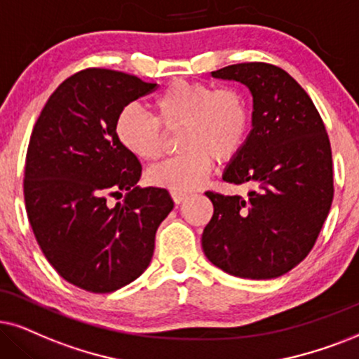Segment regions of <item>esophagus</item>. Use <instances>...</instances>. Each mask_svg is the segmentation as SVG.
Wrapping results in <instances>:
<instances>
[{"mask_svg": "<svg viewBox=\"0 0 359 359\" xmlns=\"http://www.w3.org/2000/svg\"><path fill=\"white\" fill-rule=\"evenodd\" d=\"M170 195H172V198H174L175 203H182L185 198H187V194H184V192H170Z\"/></svg>", "mask_w": 359, "mask_h": 359, "instance_id": "1", "label": "esophagus"}]
</instances>
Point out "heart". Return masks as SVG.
<instances>
[{
	"label": "heart",
	"instance_id": "1",
	"mask_svg": "<svg viewBox=\"0 0 359 359\" xmlns=\"http://www.w3.org/2000/svg\"><path fill=\"white\" fill-rule=\"evenodd\" d=\"M156 117L137 106H126L116 119L121 146L142 161H156L162 152L164 129H177L182 152L158 162L149 180L172 192H189L207 179L212 158L229 162L242 151L250 133L252 114L247 97L233 88L177 79L152 102Z\"/></svg>",
	"mask_w": 359,
	"mask_h": 359
}]
</instances>
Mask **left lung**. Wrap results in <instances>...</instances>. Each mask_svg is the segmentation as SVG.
<instances>
[{
    "label": "left lung",
    "instance_id": "1",
    "mask_svg": "<svg viewBox=\"0 0 359 359\" xmlns=\"http://www.w3.org/2000/svg\"><path fill=\"white\" fill-rule=\"evenodd\" d=\"M242 83L253 97L252 130L224 172L247 195L205 192L213 215L202 248L213 265L250 280L285 275L318 238L333 202V161L325 124L287 71L242 62L212 72Z\"/></svg>",
    "mask_w": 359,
    "mask_h": 359
}]
</instances>
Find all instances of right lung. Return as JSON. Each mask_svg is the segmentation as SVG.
Here are the masks:
<instances>
[{"mask_svg": "<svg viewBox=\"0 0 359 359\" xmlns=\"http://www.w3.org/2000/svg\"><path fill=\"white\" fill-rule=\"evenodd\" d=\"M156 86L121 71H79L51 94L31 134V229L53 269L86 292L111 293L139 278L174 208L165 189L139 187L142 165L114 130L122 109ZM122 191L125 202L111 206L108 197Z\"/></svg>", "mask_w": 359, "mask_h": 359, "instance_id": "1", "label": "right lung"}]
</instances>
